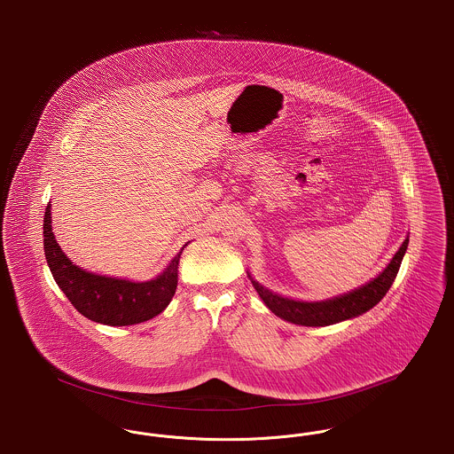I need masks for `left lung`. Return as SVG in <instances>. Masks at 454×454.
I'll return each mask as SVG.
<instances>
[{"label":"left lung","mask_w":454,"mask_h":454,"mask_svg":"<svg viewBox=\"0 0 454 454\" xmlns=\"http://www.w3.org/2000/svg\"><path fill=\"white\" fill-rule=\"evenodd\" d=\"M409 238L402 243L399 252L394 254L387 269L373 280L364 284L360 289H355L353 292H348L345 295L323 301V302H301V301H292L286 299L282 295H277L273 292L265 289L260 286L256 280L252 278L254 289L265 306L272 310L275 316L294 323L301 326H329L341 323L345 319L356 317L363 312L370 310L373 306H377L385 294L392 287L397 273H399L400 263L403 254L407 250Z\"/></svg>","instance_id":"left-lung-1"}]
</instances>
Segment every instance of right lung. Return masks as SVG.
Listing matches in <instances>:
<instances>
[{"instance_id": "right-lung-1", "label": "right lung", "mask_w": 454, "mask_h": 454, "mask_svg": "<svg viewBox=\"0 0 454 454\" xmlns=\"http://www.w3.org/2000/svg\"><path fill=\"white\" fill-rule=\"evenodd\" d=\"M43 250L57 286L84 317L108 326H129L155 317L168 306L177 287V269L184 248L174 256L165 272L150 282L138 284L94 275L74 265L60 250L52 233L51 204H47Z\"/></svg>"}]
</instances>
